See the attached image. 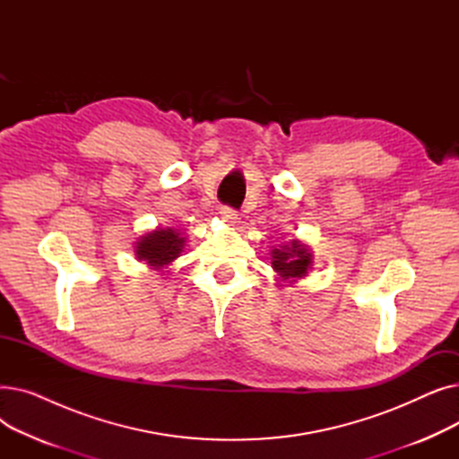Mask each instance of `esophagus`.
<instances>
[{
  "instance_id": "obj_1",
  "label": "esophagus",
  "mask_w": 459,
  "mask_h": 459,
  "mask_svg": "<svg viewBox=\"0 0 459 459\" xmlns=\"http://www.w3.org/2000/svg\"><path fill=\"white\" fill-rule=\"evenodd\" d=\"M220 215H221V220H223L225 223H229V225H236V223H238V212L232 210V208H229V206H223V208L220 210Z\"/></svg>"
}]
</instances>
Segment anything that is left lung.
Returning <instances> with one entry per match:
<instances>
[{
    "label": "left lung",
    "mask_w": 459,
    "mask_h": 459,
    "mask_svg": "<svg viewBox=\"0 0 459 459\" xmlns=\"http://www.w3.org/2000/svg\"><path fill=\"white\" fill-rule=\"evenodd\" d=\"M270 255L279 286L296 284L299 279H305L315 266V255L299 238H292L290 242L273 247Z\"/></svg>",
    "instance_id": "obj_1"
}]
</instances>
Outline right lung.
<instances>
[{
	"label": "right lung",
	"mask_w": 459,
	"mask_h": 459,
	"mask_svg": "<svg viewBox=\"0 0 459 459\" xmlns=\"http://www.w3.org/2000/svg\"><path fill=\"white\" fill-rule=\"evenodd\" d=\"M186 242L187 236L182 230L173 227H158L137 238L134 253L139 262H144L151 270L165 275L169 266L184 253Z\"/></svg>",
	"instance_id": "obj_1"
}]
</instances>
